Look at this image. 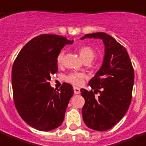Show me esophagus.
I'll list each match as a JSON object with an SVG mask.
<instances>
[{
    "mask_svg": "<svg viewBox=\"0 0 146 146\" xmlns=\"http://www.w3.org/2000/svg\"><path fill=\"white\" fill-rule=\"evenodd\" d=\"M74 94H79L80 92V88H78V87H76V86H74Z\"/></svg>",
    "mask_w": 146,
    "mask_h": 146,
    "instance_id": "esophagus-1",
    "label": "esophagus"
}]
</instances>
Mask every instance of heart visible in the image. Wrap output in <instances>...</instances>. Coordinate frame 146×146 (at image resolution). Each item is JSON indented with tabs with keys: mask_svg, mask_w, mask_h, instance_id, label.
<instances>
[{
	"mask_svg": "<svg viewBox=\"0 0 146 146\" xmlns=\"http://www.w3.org/2000/svg\"><path fill=\"white\" fill-rule=\"evenodd\" d=\"M79 54H80L82 60H84L85 62H90L96 56V53L95 50L88 45H83V46L80 47L79 48ZM63 57H64V51L62 50L57 54L56 58V64L58 66L62 65ZM84 78H85V76L82 73L71 72L66 76V80L68 83L76 85V86H79V85H81L83 84Z\"/></svg>",
	"mask_w": 146,
	"mask_h": 146,
	"instance_id": "obj_1",
	"label": "heart"
}]
</instances>
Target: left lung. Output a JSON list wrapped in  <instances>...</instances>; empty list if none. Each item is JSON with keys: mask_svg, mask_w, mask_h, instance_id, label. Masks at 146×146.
Wrapping results in <instances>:
<instances>
[{"mask_svg": "<svg viewBox=\"0 0 146 146\" xmlns=\"http://www.w3.org/2000/svg\"><path fill=\"white\" fill-rule=\"evenodd\" d=\"M85 38L102 39L105 45L103 64L89 82L90 91L81 89L85 99L82 109L84 121L96 131L110 129L123 118L132 98L134 71L125 47L105 33L85 35ZM98 93V97L95 94Z\"/></svg>", "mask_w": 146, "mask_h": 146, "instance_id": "8db88e82", "label": "left lung"}]
</instances>
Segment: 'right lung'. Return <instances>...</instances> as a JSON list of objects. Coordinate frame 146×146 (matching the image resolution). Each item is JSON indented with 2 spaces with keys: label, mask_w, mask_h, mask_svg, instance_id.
<instances>
[{
  "label": "right lung",
  "mask_w": 146,
  "mask_h": 146,
  "mask_svg": "<svg viewBox=\"0 0 146 146\" xmlns=\"http://www.w3.org/2000/svg\"><path fill=\"white\" fill-rule=\"evenodd\" d=\"M72 43L73 40L58 35H39L23 47L14 61L12 83L15 108L35 129L51 131L63 121L74 90L63 83L56 91L49 80L58 71L57 54L66 44Z\"/></svg>",
  "instance_id": "right-lung-1"
}]
</instances>
